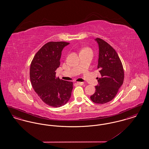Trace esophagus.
<instances>
[{
  "instance_id": "obj_1",
  "label": "esophagus",
  "mask_w": 149,
  "mask_h": 149,
  "mask_svg": "<svg viewBox=\"0 0 149 149\" xmlns=\"http://www.w3.org/2000/svg\"><path fill=\"white\" fill-rule=\"evenodd\" d=\"M77 85H83L84 84V83L83 82H77Z\"/></svg>"
}]
</instances>
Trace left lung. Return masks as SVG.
<instances>
[{
  "instance_id": "8db88e82",
  "label": "left lung",
  "mask_w": 149,
  "mask_h": 149,
  "mask_svg": "<svg viewBox=\"0 0 149 149\" xmlns=\"http://www.w3.org/2000/svg\"><path fill=\"white\" fill-rule=\"evenodd\" d=\"M95 41L99 47L97 69L101 78H97L98 84L91 99L95 103L104 104L113 99L123 84L124 71L120 58L113 48L99 38Z\"/></svg>"
}]
</instances>
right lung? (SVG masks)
<instances>
[{
	"instance_id": "add662e5",
	"label": "right lung",
	"mask_w": 149,
	"mask_h": 149,
	"mask_svg": "<svg viewBox=\"0 0 149 149\" xmlns=\"http://www.w3.org/2000/svg\"><path fill=\"white\" fill-rule=\"evenodd\" d=\"M69 45L65 42L46 43L36 53L30 67V80L35 92L46 104L54 107L65 105L70 98L72 82L56 78L61 52Z\"/></svg>"
}]
</instances>
